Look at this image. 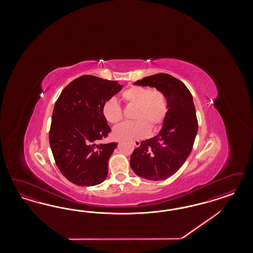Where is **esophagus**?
Wrapping results in <instances>:
<instances>
[{"label": "esophagus", "mask_w": 253, "mask_h": 253, "mask_svg": "<svg viewBox=\"0 0 253 253\" xmlns=\"http://www.w3.org/2000/svg\"><path fill=\"white\" fill-rule=\"evenodd\" d=\"M133 145L138 147V146H140V141H138V140H135V141H133Z\"/></svg>", "instance_id": "esophagus-1"}]
</instances>
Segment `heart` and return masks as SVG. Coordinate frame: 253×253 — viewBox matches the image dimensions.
Segmentation results:
<instances>
[{
    "label": "heart",
    "instance_id": "heart-1",
    "mask_svg": "<svg viewBox=\"0 0 253 253\" xmlns=\"http://www.w3.org/2000/svg\"><path fill=\"white\" fill-rule=\"evenodd\" d=\"M127 104L136 106L133 119L116 127L113 133L117 139H136L146 136L150 129H158L163 123L168 111L166 96L159 90H152L145 86H130L122 93ZM103 115L111 124L123 121V108L115 98H110L102 108Z\"/></svg>",
    "mask_w": 253,
    "mask_h": 253
}]
</instances>
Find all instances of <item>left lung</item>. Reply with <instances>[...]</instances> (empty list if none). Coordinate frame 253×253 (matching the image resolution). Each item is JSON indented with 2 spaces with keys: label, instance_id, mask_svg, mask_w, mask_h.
I'll use <instances>...</instances> for the list:
<instances>
[{
  "label": "left lung",
  "instance_id": "1",
  "mask_svg": "<svg viewBox=\"0 0 253 253\" xmlns=\"http://www.w3.org/2000/svg\"><path fill=\"white\" fill-rule=\"evenodd\" d=\"M133 84L153 87L163 92L168 111L160 132L142 141L130 155V168L146 180H165L182 167L191 153L198 133L191 92L181 81L166 73L146 77Z\"/></svg>",
  "mask_w": 253,
  "mask_h": 253
}]
</instances>
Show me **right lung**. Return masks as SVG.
<instances>
[{"label":"right lung","instance_id":"right-lung-1","mask_svg":"<svg viewBox=\"0 0 253 253\" xmlns=\"http://www.w3.org/2000/svg\"><path fill=\"white\" fill-rule=\"evenodd\" d=\"M122 89L116 81L84 75L56 100L49 142L57 167L69 182L92 186L106 180L108 160L118 143L99 144L111 131L102 108Z\"/></svg>","mask_w":253,"mask_h":253}]
</instances>
